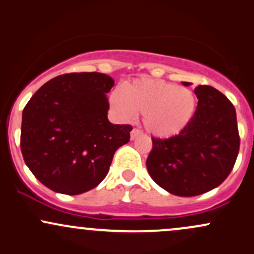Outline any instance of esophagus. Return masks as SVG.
<instances>
[{
  "instance_id": "34e87169",
  "label": "esophagus",
  "mask_w": 254,
  "mask_h": 254,
  "mask_svg": "<svg viewBox=\"0 0 254 254\" xmlns=\"http://www.w3.org/2000/svg\"><path fill=\"white\" fill-rule=\"evenodd\" d=\"M142 134V132L140 129H138V128H133L132 130H130V139H135L136 136Z\"/></svg>"
}]
</instances>
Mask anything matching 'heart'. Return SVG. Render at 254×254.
I'll return each mask as SVG.
<instances>
[{"label": "heart", "mask_w": 254, "mask_h": 254, "mask_svg": "<svg viewBox=\"0 0 254 254\" xmlns=\"http://www.w3.org/2000/svg\"><path fill=\"white\" fill-rule=\"evenodd\" d=\"M110 104L119 116L130 120L142 114L147 130L158 138L176 135L187 126L195 108L192 91L158 79L141 78L114 91Z\"/></svg>", "instance_id": "heart-1"}]
</instances>
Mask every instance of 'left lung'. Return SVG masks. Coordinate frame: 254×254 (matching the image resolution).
<instances>
[{
	"label": "left lung",
	"instance_id": "left-lung-1",
	"mask_svg": "<svg viewBox=\"0 0 254 254\" xmlns=\"http://www.w3.org/2000/svg\"><path fill=\"white\" fill-rule=\"evenodd\" d=\"M194 93L198 105L187 126L170 138L152 136L146 159L152 180L180 196L203 194L219 186L234 168L240 149L232 102L209 85H199Z\"/></svg>",
	"mask_w": 254,
	"mask_h": 254
}]
</instances>
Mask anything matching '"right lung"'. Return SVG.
Segmentation results:
<instances>
[{"instance_id":"1","label":"right lung","mask_w":254,"mask_h":254,"mask_svg":"<svg viewBox=\"0 0 254 254\" xmlns=\"http://www.w3.org/2000/svg\"><path fill=\"white\" fill-rule=\"evenodd\" d=\"M114 80L97 72L51 79L22 110L20 147L28 169L54 192L76 195L98 186L130 125L108 120Z\"/></svg>"}]
</instances>
